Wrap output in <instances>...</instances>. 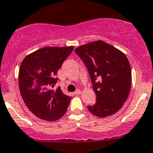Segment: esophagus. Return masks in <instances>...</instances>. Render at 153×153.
<instances>
[{
	"instance_id": "34e87169",
	"label": "esophagus",
	"mask_w": 153,
	"mask_h": 153,
	"mask_svg": "<svg viewBox=\"0 0 153 153\" xmlns=\"http://www.w3.org/2000/svg\"><path fill=\"white\" fill-rule=\"evenodd\" d=\"M81 93V91L80 90V89H77L76 91H75V92H74V95H80V94Z\"/></svg>"
}]
</instances>
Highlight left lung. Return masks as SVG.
I'll return each instance as SVG.
<instances>
[{
	"instance_id": "obj_1",
	"label": "left lung",
	"mask_w": 153,
	"mask_h": 153,
	"mask_svg": "<svg viewBox=\"0 0 153 153\" xmlns=\"http://www.w3.org/2000/svg\"><path fill=\"white\" fill-rule=\"evenodd\" d=\"M88 69L96 102L87 106L100 118L116 113L130 92L132 75L129 61L124 52L103 41H95L75 49Z\"/></svg>"
}]
</instances>
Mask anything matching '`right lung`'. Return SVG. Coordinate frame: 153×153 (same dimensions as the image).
<instances>
[{
    "label": "right lung",
    "instance_id": "add662e5",
    "mask_svg": "<svg viewBox=\"0 0 153 153\" xmlns=\"http://www.w3.org/2000/svg\"><path fill=\"white\" fill-rule=\"evenodd\" d=\"M73 47H44L25 57L18 74L19 89L27 108L40 119L53 121L67 112L71 97L57 83V72Z\"/></svg>",
    "mask_w": 153,
    "mask_h": 153
}]
</instances>
